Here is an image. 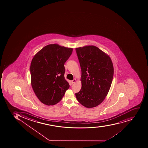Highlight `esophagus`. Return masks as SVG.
<instances>
[{
    "label": "esophagus",
    "instance_id": "34e87169",
    "mask_svg": "<svg viewBox=\"0 0 148 148\" xmlns=\"http://www.w3.org/2000/svg\"><path fill=\"white\" fill-rule=\"evenodd\" d=\"M76 82V79H73V80L71 81V83L72 84H74Z\"/></svg>",
    "mask_w": 148,
    "mask_h": 148
}]
</instances>
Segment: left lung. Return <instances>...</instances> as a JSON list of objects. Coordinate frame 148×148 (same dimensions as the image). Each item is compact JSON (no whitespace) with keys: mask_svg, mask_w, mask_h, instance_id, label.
Segmentation results:
<instances>
[{"mask_svg":"<svg viewBox=\"0 0 148 148\" xmlns=\"http://www.w3.org/2000/svg\"><path fill=\"white\" fill-rule=\"evenodd\" d=\"M81 68L82 88L77 100L87 108L100 104L108 95L114 76L110 57L94 46L76 48Z\"/></svg>","mask_w":148,"mask_h":148,"instance_id":"obj_1","label":"left lung"}]
</instances>
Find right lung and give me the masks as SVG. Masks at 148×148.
<instances>
[{"instance_id": "1", "label": "right lung", "mask_w": 148, "mask_h": 148, "mask_svg": "<svg viewBox=\"0 0 148 148\" xmlns=\"http://www.w3.org/2000/svg\"><path fill=\"white\" fill-rule=\"evenodd\" d=\"M73 49L56 44L45 46L37 53L30 65L32 88L39 100L46 105L60 102L69 83L64 78V63Z\"/></svg>"}]
</instances>
